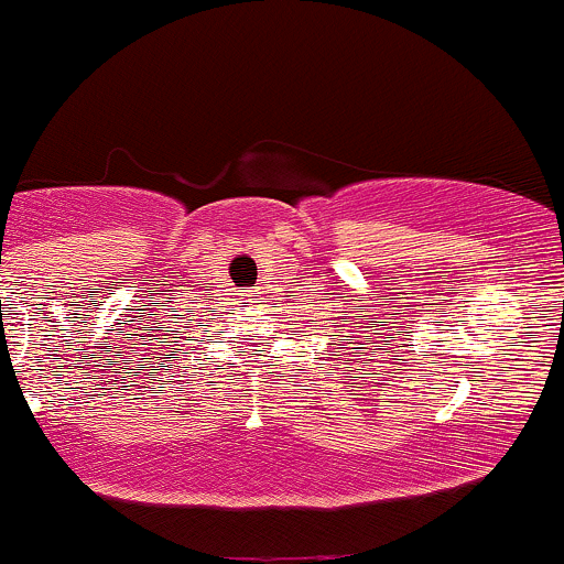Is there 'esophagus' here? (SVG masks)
Wrapping results in <instances>:
<instances>
[{
  "label": "esophagus",
  "instance_id": "1",
  "mask_svg": "<svg viewBox=\"0 0 564 564\" xmlns=\"http://www.w3.org/2000/svg\"><path fill=\"white\" fill-rule=\"evenodd\" d=\"M242 297H246V302H257L259 300V292H246V294H242Z\"/></svg>",
  "mask_w": 564,
  "mask_h": 564
}]
</instances>
